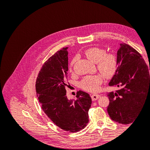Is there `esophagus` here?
<instances>
[{"label": "esophagus", "mask_w": 150, "mask_h": 150, "mask_svg": "<svg viewBox=\"0 0 150 150\" xmlns=\"http://www.w3.org/2000/svg\"><path fill=\"white\" fill-rule=\"evenodd\" d=\"M99 97H100V95H99V94H94L91 96V99H92L93 101H96L99 98Z\"/></svg>", "instance_id": "esophagus-1"}]
</instances>
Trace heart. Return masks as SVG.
Segmentation results:
<instances>
[{
    "label": "heart",
    "instance_id": "b5f03b06",
    "mask_svg": "<svg viewBox=\"0 0 150 150\" xmlns=\"http://www.w3.org/2000/svg\"><path fill=\"white\" fill-rule=\"evenodd\" d=\"M85 56L94 63H97L98 69L106 78H111L116 73L117 67V58L115 54H106L105 49L99 47H91L84 52ZM74 58L71 62V71L76 62ZM103 78L101 75L86 76L81 80V87L89 92H96L99 86L103 83Z\"/></svg>",
    "mask_w": 150,
    "mask_h": 150
}]
</instances>
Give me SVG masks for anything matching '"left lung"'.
Instances as JSON below:
<instances>
[{"label":"left lung","instance_id":"left-lung-1","mask_svg":"<svg viewBox=\"0 0 150 150\" xmlns=\"http://www.w3.org/2000/svg\"><path fill=\"white\" fill-rule=\"evenodd\" d=\"M120 46L117 70L109 83L118 90L107 94L110 99L107 111L112 120L127 125L133 121L147 98L150 99V78L141 54L125 43Z\"/></svg>","mask_w":150,"mask_h":150}]
</instances>
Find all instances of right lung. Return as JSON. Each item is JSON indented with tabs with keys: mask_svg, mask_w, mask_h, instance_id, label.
<instances>
[{
	"mask_svg": "<svg viewBox=\"0 0 150 150\" xmlns=\"http://www.w3.org/2000/svg\"><path fill=\"white\" fill-rule=\"evenodd\" d=\"M67 48H62L44 62L36 80L35 90L49 118L61 129L75 133L88 123L92 100L89 94L82 91H78L76 101L66 96Z\"/></svg>",
	"mask_w": 150,
	"mask_h": 150,
	"instance_id": "add662e5",
	"label": "right lung"
}]
</instances>
